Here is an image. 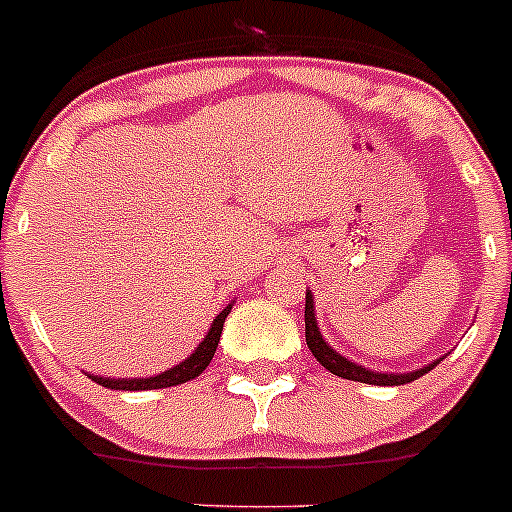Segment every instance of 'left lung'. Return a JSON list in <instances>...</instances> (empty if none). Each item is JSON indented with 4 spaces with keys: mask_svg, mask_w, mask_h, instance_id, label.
<instances>
[{
    "mask_svg": "<svg viewBox=\"0 0 512 512\" xmlns=\"http://www.w3.org/2000/svg\"><path fill=\"white\" fill-rule=\"evenodd\" d=\"M305 341H308L310 353L318 358V364L326 366L331 374L341 376V379H348V381H361V384H374V386L409 384V381L429 374V371L439 364V358H437V361H432V364L409 371V374H401V371L399 374H389V371H374V369H366V366L361 364H353L351 358H346L343 353H338L336 348L328 346V341L323 338L321 328H318V321H315L313 293H305Z\"/></svg>",
    "mask_w": 512,
    "mask_h": 512,
    "instance_id": "8db88e82",
    "label": "left lung"
}]
</instances>
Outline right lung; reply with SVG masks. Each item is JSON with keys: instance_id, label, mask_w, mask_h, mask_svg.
<instances>
[{"instance_id": "obj_1", "label": "right lung", "mask_w": 512, "mask_h": 512, "mask_svg": "<svg viewBox=\"0 0 512 512\" xmlns=\"http://www.w3.org/2000/svg\"><path fill=\"white\" fill-rule=\"evenodd\" d=\"M232 305H234V300L232 303H227V308H224L222 313L214 318L212 326H209V331H207V336H204V341L199 343V346L194 348V351H191L184 361H181V364H176L174 369L161 371V374L148 376V379H111V376H95V374H88V376L95 381V384L105 386V389H118V391L166 389V386H179V384H186V381H191V379H197V376L209 366L214 351H217L219 336H222L224 318L229 315Z\"/></svg>"}]
</instances>
